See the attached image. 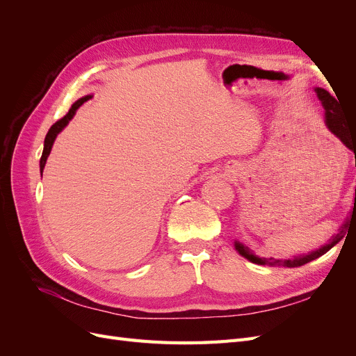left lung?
I'll return each instance as SVG.
<instances>
[{
	"instance_id": "8db88e82",
	"label": "left lung",
	"mask_w": 356,
	"mask_h": 356,
	"mask_svg": "<svg viewBox=\"0 0 356 356\" xmlns=\"http://www.w3.org/2000/svg\"><path fill=\"white\" fill-rule=\"evenodd\" d=\"M316 93H318V98L322 101V105H324L325 108V123L328 126L330 131L336 135L337 138H340V141L346 145L350 152L355 153V166H356V127H350L346 122H344V118L340 113V106L337 104V101L332 98V96L330 95V92H327L325 89H315ZM355 204H356V190H355V203H353V212H352V217L355 213ZM346 227L348 224H344L343 227L340 229V233L334 236V238L331 239V242L325 246L319 248V250L310 252L309 255H303V257H294L293 260H275V258H258L257 255H254L251 252V250L248 246H243L242 243L236 242L234 246L236 250L239 251L241 255H243L245 258H248V260L255 263V264H270V266H286V267H297V266H303L312 260H315V258L324 255L325 252H328L331 248L336 245L341 238L344 232H346Z\"/></svg>"
}]
</instances>
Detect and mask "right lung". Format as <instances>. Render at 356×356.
<instances>
[{"instance_id": "add662e5", "label": "right lung", "mask_w": 356, "mask_h": 356, "mask_svg": "<svg viewBox=\"0 0 356 356\" xmlns=\"http://www.w3.org/2000/svg\"><path fill=\"white\" fill-rule=\"evenodd\" d=\"M90 98H92V96L88 95V96H84V98L79 99L77 102H74L72 106L70 108V111H68L65 115H63V117L60 118V120H58L55 124H53V126L49 129V132H47L46 139H44V149H42V154H41V159H40V170H41V175H42V169H44V165H46V160H47V157H49V154H50L51 145H53V143H55V138L58 136V134L62 131V129L68 124V122L74 117L75 111H77V110L80 108V106H81L86 101H89Z\"/></svg>"}]
</instances>
